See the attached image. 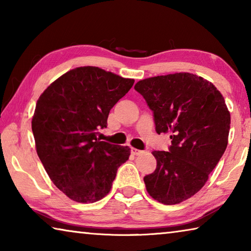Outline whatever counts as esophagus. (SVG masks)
I'll return each mask as SVG.
<instances>
[{
	"label": "esophagus",
	"mask_w": 251,
	"mask_h": 251,
	"mask_svg": "<svg viewBox=\"0 0 251 251\" xmlns=\"http://www.w3.org/2000/svg\"><path fill=\"white\" fill-rule=\"evenodd\" d=\"M130 151H131V154L135 155V156H138V155H141L142 152H143V151H139V150H137V148H131Z\"/></svg>",
	"instance_id": "34e87169"
}]
</instances>
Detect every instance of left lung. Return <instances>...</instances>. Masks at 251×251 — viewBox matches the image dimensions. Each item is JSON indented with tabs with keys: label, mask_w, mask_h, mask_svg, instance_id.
Segmentation results:
<instances>
[{
	"label": "left lung",
	"mask_w": 251,
	"mask_h": 251,
	"mask_svg": "<svg viewBox=\"0 0 251 251\" xmlns=\"http://www.w3.org/2000/svg\"><path fill=\"white\" fill-rule=\"evenodd\" d=\"M135 90L152 110L157 134L172 139L169 151H152L157 166L144 177L146 189L164 205L179 203L202 188L224 155L230 113L214 84L190 73L145 78Z\"/></svg>",
	"instance_id": "obj_1"
}]
</instances>
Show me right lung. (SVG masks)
I'll use <instances>...</instances> for the list:
<instances>
[{
	"label": "right lung",
	"mask_w": 251,
	"mask_h": 251,
	"mask_svg": "<svg viewBox=\"0 0 251 251\" xmlns=\"http://www.w3.org/2000/svg\"><path fill=\"white\" fill-rule=\"evenodd\" d=\"M134 79L100 67H76L42 93L32 118L37 155L54 185L72 201L95 202L112 188L128 146L100 142L109 110Z\"/></svg>",
	"instance_id": "obj_1"
}]
</instances>
